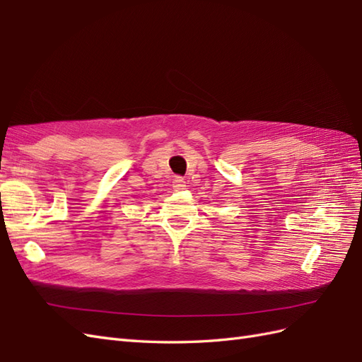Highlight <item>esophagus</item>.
Wrapping results in <instances>:
<instances>
[{
	"mask_svg": "<svg viewBox=\"0 0 362 362\" xmlns=\"http://www.w3.org/2000/svg\"><path fill=\"white\" fill-rule=\"evenodd\" d=\"M172 186H173V189H176V190H181V189L186 187V181H184V178H181V176H175Z\"/></svg>",
	"mask_w": 362,
	"mask_h": 362,
	"instance_id": "34e87169",
	"label": "esophagus"
}]
</instances>
